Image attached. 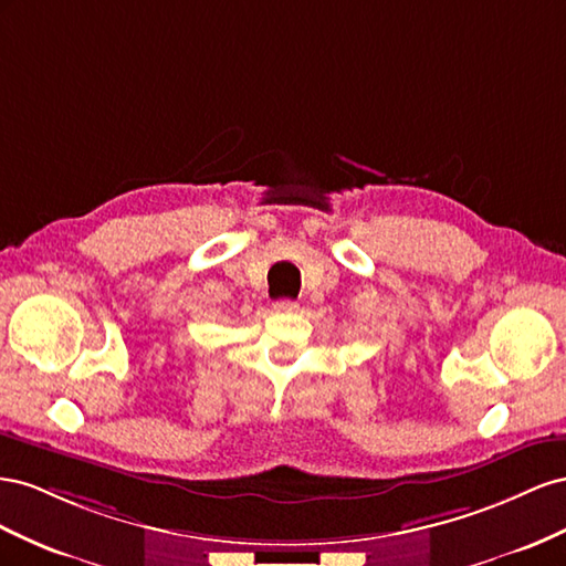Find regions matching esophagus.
<instances>
[{"mask_svg":"<svg viewBox=\"0 0 566 566\" xmlns=\"http://www.w3.org/2000/svg\"><path fill=\"white\" fill-rule=\"evenodd\" d=\"M274 311H277V313H296L298 303L292 301V298H282V301L274 303Z\"/></svg>","mask_w":566,"mask_h":566,"instance_id":"esophagus-1","label":"esophagus"}]
</instances>
